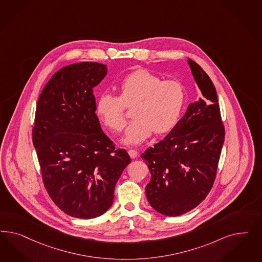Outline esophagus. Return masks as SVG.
<instances>
[{
    "mask_svg": "<svg viewBox=\"0 0 262 262\" xmlns=\"http://www.w3.org/2000/svg\"><path fill=\"white\" fill-rule=\"evenodd\" d=\"M127 152H128V155H129V157L132 159H135L138 156V151H136V150H134V149H129Z\"/></svg>",
    "mask_w": 262,
    "mask_h": 262,
    "instance_id": "esophagus-1",
    "label": "esophagus"
}]
</instances>
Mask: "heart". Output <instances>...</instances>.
I'll list each match as a JSON object with an SVG mask.
<instances>
[{
    "mask_svg": "<svg viewBox=\"0 0 262 262\" xmlns=\"http://www.w3.org/2000/svg\"><path fill=\"white\" fill-rule=\"evenodd\" d=\"M117 88L119 97L103 93L98 98L96 111L106 127L120 132L125 126V106L134 105V120L126 127L122 142L141 144L152 132L158 135L170 132L180 119L185 101L180 81L162 80L148 70H137L122 79Z\"/></svg>",
    "mask_w": 262,
    "mask_h": 262,
    "instance_id": "obj_1",
    "label": "heart"
}]
</instances>
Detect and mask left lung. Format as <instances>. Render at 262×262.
<instances>
[{"label":"left lung","instance_id":"8db88e82","mask_svg":"<svg viewBox=\"0 0 262 262\" xmlns=\"http://www.w3.org/2000/svg\"><path fill=\"white\" fill-rule=\"evenodd\" d=\"M202 97L171 132L141 155L151 173L146 197L160 214L180 216L200 205L214 183L225 128L214 84L188 59Z\"/></svg>","mask_w":262,"mask_h":262}]
</instances>
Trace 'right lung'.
<instances>
[{
    "mask_svg": "<svg viewBox=\"0 0 262 262\" xmlns=\"http://www.w3.org/2000/svg\"><path fill=\"white\" fill-rule=\"evenodd\" d=\"M107 74L104 64L79 62L56 72L36 105L32 142L43 183L64 213L80 219L103 214L130 158L115 149L96 115L93 88Z\"/></svg>",
    "mask_w": 262,
    "mask_h": 262,
    "instance_id": "add662e5",
    "label": "right lung"
}]
</instances>
